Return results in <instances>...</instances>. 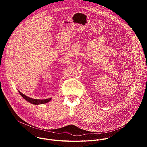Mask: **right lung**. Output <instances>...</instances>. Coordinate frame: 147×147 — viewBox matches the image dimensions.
Masks as SVG:
<instances>
[{
    "mask_svg": "<svg viewBox=\"0 0 147 147\" xmlns=\"http://www.w3.org/2000/svg\"><path fill=\"white\" fill-rule=\"evenodd\" d=\"M20 94L22 95V96L26 100H27L28 102H29L30 103H32V104H34V105H39V104H43V103H47L48 102H49L51 100V98H49V99H33V98H31L30 97H28L27 96H26L25 95H24L23 94H22L20 91H19Z\"/></svg>",
    "mask_w": 147,
    "mask_h": 147,
    "instance_id": "add662e5",
    "label": "right lung"
}]
</instances>
